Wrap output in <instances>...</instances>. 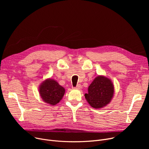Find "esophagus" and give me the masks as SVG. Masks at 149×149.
Wrapping results in <instances>:
<instances>
[{"instance_id": "34e87169", "label": "esophagus", "mask_w": 149, "mask_h": 149, "mask_svg": "<svg viewBox=\"0 0 149 149\" xmlns=\"http://www.w3.org/2000/svg\"><path fill=\"white\" fill-rule=\"evenodd\" d=\"M81 88H82L81 85V84H77V85L76 86V87H75V89H81Z\"/></svg>"}]
</instances>
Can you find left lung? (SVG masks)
<instances>
[{"instance_id":"obj_1","label":"left lung","mask_w":149,"mask_h":149,"mask_svg":"<svg viewBox=\"0 0 149 149\" xmlns=\"http://www.w3.org/2000/svg\"><path fill=\"white\" fill-rule=\"evenodd\" d=\"M113 92L114 88L111 81L106 77L98 76L91 84L88 93H85L84 96L92 107L98 109L110 102Z\"/></svg>"}]
</instances>
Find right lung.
<instances>
[{
	"instance_id": "1",
	"label": "right lung",
	"mask_w": 149,
	"mask_h": 149,
	"mask_svg": "<svg viewBox=\"0 0 149 149\" xmlns=\"http://www.w3.org/2000/svg\"><path fill=\"white\" fill-rule=\"evenodd\" d=\"M65 92V89L54 80H45L39 88V93L45 103L56 105L60 102Z\"/></svg>"
}]
</instances>
